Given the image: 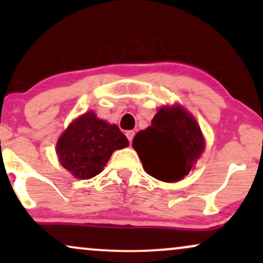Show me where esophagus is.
<instances>
[{"label": "esophagus", "mask_w": 263, "mask_h": 263, "mask_svg": "<svg viewBox=\"0 0 263 263\" xmlns=\"http://www.w3.org/2000/svg\"><path fill=\"white\" fill-rule=\"evenodd\" d=\"M126 136H127L129 143H131L132 141H134V137H135V131H127L126 132Z\"/></svg>", "instance_id": "esophagus-1"}]
</instances>
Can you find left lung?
Here are the masks:
<instances>
[{
  "instance_id": "1",
  "label": "left lung",
  "mask_w": 263,
  "mask_h": 263,
  "mask_svg": "<svg viewBox=\"0 0 263 263\" xmlns=\"http://www.w3.org/2000/svg\"><path fill=\"white\" fill-rule=\"evenodd\" d=\"M132 147L144 171L162 182L183 179L205 148L197 120L180 105L163 106L152 125L135 136Z\"/></svg>"
}]
</instances>
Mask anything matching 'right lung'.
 <instances>
[{"label":"right lung","mask_w":263,"mask_h":263,"mask_svg":"<svg viewBox=\"0 0 263 263\" xmlns=\"http://www.w3.org/2000/svg\"><path fill=\"white\" fill-rule=\"evenodd\" d=\"M128 140L116 125H110L89 111L74 120L57 143L59 162L75 178L90 179L101 173L116 149Z\"/></svg>","instance_id":"obj_1"}]
</instances>
